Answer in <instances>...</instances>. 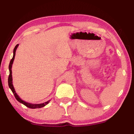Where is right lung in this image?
Listing matches in <instances>:
<instances>
[{
	"label": "right lung",
	"mask_w": 134,
	"mask_h": 134,
	"mask_svg": "<svg viewBox=\"0 0 134 134\" xmlns=\"http://www.w3.org/2000/svg\"><path fill=\"white\" fill-rule=\"evenodd\" d=\"M18 47V44H17L16 46L15 47L13 51V57L12 59L11 60V61L10 62L9 64V66H8V68H9V71H10V74L9 76H8V86L10 88V89L12 91V92L13 93L14 96H15V98L16 99V100L19 101L21 103L23 104L25 106L27 107V108H32V109H36V108H40L42 107H44L45 105H47L48 103H49L50 100L48 101L47 102H44V103H42V104H30V103H28L27 102H25L24 101L22 100V99L19 98V97L18 96V94L16 93L15 89L13 86V79H12V71H11V68H12V64L13 63L14 58H15V52H16V48Z\"/></svg>",
	"instance_id": "1"
}]
</instances>
